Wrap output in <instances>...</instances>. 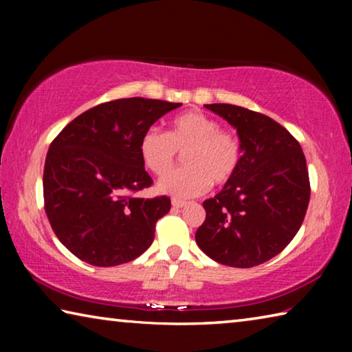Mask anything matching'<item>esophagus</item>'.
I'll list each match as a JSON object with an SVG mask.
<instances>
[{
  "instance_id": "34e87169",
  "label": "esophagus",
  "mask_w": 352,
  "mask_h": 352,
  "mask_svg": "<svg viewBox=\"0 0 352 352\" xmlns=\"http://www.w3.org/2000/svg\"><path fill=\"white\" fill-rule=\"evenodd\" d=\"M186 205H188V201L178 200V199H172V206H174V208H183V206H186Z\"/></svg>"
}]
</instances>
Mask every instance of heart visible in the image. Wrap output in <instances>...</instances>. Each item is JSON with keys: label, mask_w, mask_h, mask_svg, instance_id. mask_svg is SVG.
Here are the masks:
<instances>
[{"label": "heart", "mask_w": 352, "mask_h": 352, "mask_svg": "<svg viewBox=\"0 0 352 352\" xmlns=\"http://www.w3.org/2000/svg\"><path fill=\"white\" fill-rule=\"evenodd\" d=\"M184 153L187 168L164 177L158 190L174 197H195L210 184H225L241 163V147L233 135L201 111H186L169 122L168 133L148 130L140 141L142 163L152 174L167 175L176 162V152Z\"/></svg>", "instance_id": "heart-1"}]
</instances>
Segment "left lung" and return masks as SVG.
I'll use <instances>...</instances> for the list:
<instances>
[{
	"label": "left lung",
	"mask_w": 352,
	"mask_h": 352,
	"mask_svg": "<svg viewBox=\"0 0 352 352\" xmlns=\"http://www.w3.org/2000/svg\"><path fill=\"white\" fill-rule=\"evenodd\" d=\"M205 107L236 129L242 157L233 178L204 201L195 242L219 264L248 269L281 253L300 230L311 199L306 158L272 118L231 104Z\"/></svg>",
	"instance_id": "8db88e82"
}]
</instances>
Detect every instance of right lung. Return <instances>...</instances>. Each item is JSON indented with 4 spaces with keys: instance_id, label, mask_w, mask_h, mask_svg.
Returning a JSON list of instances; mask_svg holds the SVG:
<instances>
[{
    "instance_id": "right-lung-1",
    "label": "right lung",
    "mask_w": 352,
    "mask_h": 352,
    "mask_svg": "<svg viewBox=\"0 0 352 352\" xmlns=\"http://www.w3.org/2000/svg\"><path fill=\"white\" fill-rule=\"evenodd\" d=\"M180 105L144 98L111 100L73 119L51 142L45 211L58 241L83 262L119 265L152 245L155 225L169 212L170 199L130 195L152 184L140 141Z\"/></svg>"
}]
</instances>
